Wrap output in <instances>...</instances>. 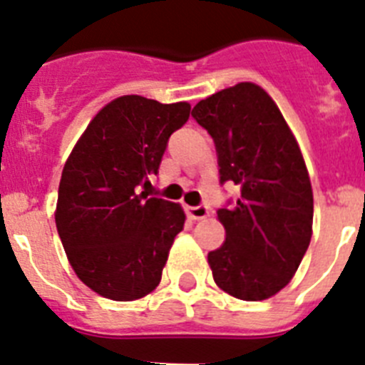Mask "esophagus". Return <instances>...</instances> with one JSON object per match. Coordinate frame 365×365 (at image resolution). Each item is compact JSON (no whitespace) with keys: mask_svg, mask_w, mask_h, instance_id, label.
<instances>
[{"mask_svg":"<svg viewBox=\"0 0 365 365\" xmlns=\"http://www.w3.org/2000/svg\"><path fill=\"white\" fill-rule=\"evenodd\" d=\"M186 212L190 214V217L193 219H205L210 215V208L206 205H199V206H188L186 208Z\"/></svg>","mask_w":365,"mask_h":365,"instance_id":"34e87169","label":"esophagus"}]
</instances>
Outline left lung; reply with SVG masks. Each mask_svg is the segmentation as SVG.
<instances>
[{
    "label": "left lung",
    "instance_id": "8db88e82",
    "mask_svg": "<svg viewBox=\"0 0 365 365\" xmlns=\"http://www.w3.org/2000/svg\"><path fill=\"white\" fill-rule=\"evenodd\" d=\"M192 117L214 138L219 182L240 197L217 210L227 240L208 254L214 282L259 302L291 282L312 234V188L296 138L259 86L241 82L201 100Z\"/></svg>",
    "mask_w": 365,
    "mask_h": 365
}]
</instances>
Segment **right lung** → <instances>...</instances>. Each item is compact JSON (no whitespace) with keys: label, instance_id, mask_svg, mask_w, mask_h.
<instances>
[{"label":"right lung","instance_id":"obj_1","mask_svg":"<svg viewBox=\"0 0 365 365\" xmlns=\"http://www.w3.org/2000/svg\"><path fill=\"white\" fill-rule=\"evenodd\" d=\"M190 104L120 96L100 109L63 166L56 228L71 267L89 289L131 302L159 285L185 212L148 195L150 179Z\"/></svg>","mask_w":365,"mask_h":365}]
</instances>
